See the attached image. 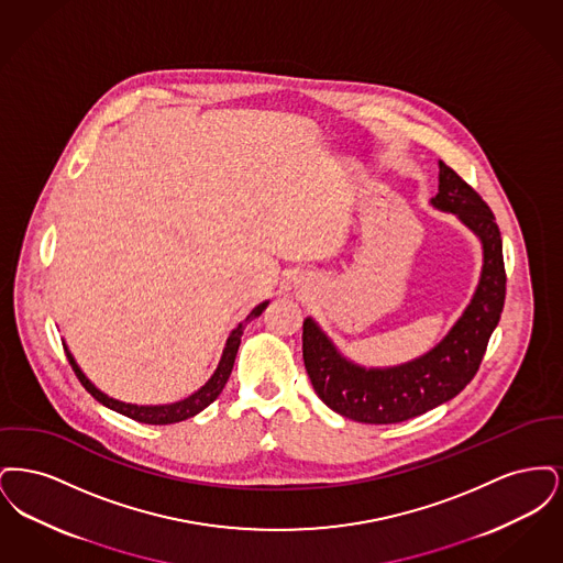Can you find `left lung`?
<instances>
[{
  "label": "left lung",
  "instance_id": "8db88e82",
  "mask_svg": "<svg viewBox=\"0 0 563 563\" xmlns=\"http://www.w3.org/2000/svg\"><path fill=\"white\" fill-rule=\"evenodd\" d=\"M432 205L455 213L483 244L479 287L454 329L429 354L390 369H363L346 361L312 319L303 322V365L327 407L354 422L397 424L454 399L475 377L507 295L503 239L482 196L454 168L439 162Z\"/></svg>",
  "mask_w": 563,
  "mask_h": 563
}]
</instances>
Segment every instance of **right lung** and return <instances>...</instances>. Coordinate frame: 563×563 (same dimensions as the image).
I'll use <instances>...</instances> for the list:
<instances>
[{
    "mask_svg": "<svg viewBox=\"0 0 563 563\" xmlns=\"http://www.w3.org/2000/svg\"><path fill=\"white\" fill-rule=\"evenodd\" d=\"M266 306H268V301H266V303H260V306L230 333L228 344H225V350H223V356H221V361H219V367H217L213 377H211L198 393H194L191 397L184 399V401L173 402V405H158V407H143V405H141V407H139V405H129V402L109 399L108 395H103L101 390H97V388L88 382V377L81 374L80 367L76 365V361H74V356L69 354V350H65V352H67L69 365H71V369L78 375L81 386H84L97 401L103 402L109 409H113V411H118V413H122V416H126V418H131V420H136V422H141V424H175V422H184V420H188L191 416H196L198 411H202L205 407H209V405L221 395V390H223L228 377L232 374L234 358H236V352H239V346H241V335L242 331H244V327L253 321V319H257V317L264 312Z\"/></svg>",
    "mask_w": 563,
    "mask_h": 563,
    "instance_id": "add662e5",
    "label": "right lung"
}]
</instances>
